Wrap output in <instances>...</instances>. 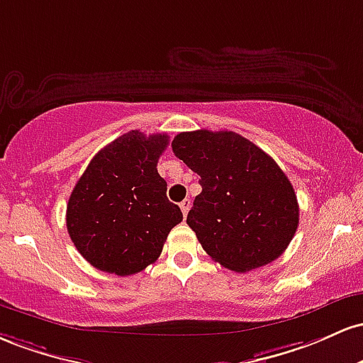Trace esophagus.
<instances>
[{
  "instance_id": "obj_1",
  "label": "esophagus",
  "mask_w": 363,
  "mask_h": 363,
  "mask_svg": "<svg viewBox=\"0 0 363 363\" xmlns=\"http://www.w3.org/2000/svg\"><path fill=\"white\" fill-rule=\"evenodd\" d=\"M180 209H182L183 216L189 214V211H190V201H189V199H185V201H183V202L180 203Z\"/></svg>"
}]
</instances>
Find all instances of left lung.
<instances>
[{"mask_svg": "<svg viewBox=\"0 0 363 363\" xmlns=\"http://www.w3.org/2000/svg\"><path fill=\"white\" fill-rule=\"evenodd\" d=\"M174 156L201 177L186 216L211 259L245 272L272 262L298 228V202L269 154L235 132L195 130L171 142Z\"/></svg>", "mask_w": 363, "mask_h": 363, "instance_id": "8db88e82", "label": "left lung"}]
</instances>
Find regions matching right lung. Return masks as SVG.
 Masks as SVG:
<instances>
[{"label": "right lung", "mask_w": 363, "mask_h": 363, "mask_svg": "<svg viewBox=\"0 0 363 363\" xmlns=\"http://www.w3.org/2000/svg\"><path fill=\"white\" fill-rule=\"evenodd\" d=\"M168 144L166 133L132 130L101 149L77 182L67 206L68 235L96 269L118 276L144 271L182 223L157 173Z\"/></svg>", "instance_id": "obj_1"}]
</instances>
